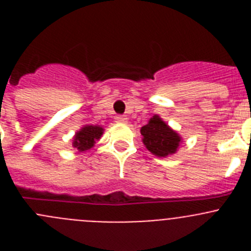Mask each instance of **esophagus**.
I'll list each match as a JSON object with an SVG mask.
<instances>
[{
	"label": "esophagus",
	"mask_w": 251,
	"mask_h": 251,
	"mask_svg": "<svg viewBox=\"0 0 251 251\" xmlns=\"http://www.w3.org/2000/svg\"><path fill=\"white\" fill-rule=\"evenodd\" d=\"M114 119L117 123H126L127 122V117L126 115H115Z\"/></svg>",
	"instance_id": "esophagus-1"
}]
</instances>
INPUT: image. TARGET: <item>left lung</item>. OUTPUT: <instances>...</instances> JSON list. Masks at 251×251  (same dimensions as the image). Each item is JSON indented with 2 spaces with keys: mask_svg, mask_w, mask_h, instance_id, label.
<instances>
[{
  "mask_svg": "<svg viewBox=\"0 0 251 251\" xmlns=\"http://www.w3.org/2000/svg\"><path fill=\"white\" fill-rule=\"evenodd\" d=\"M143 136V145L152 154L157 157H167L176 153L181 137L175 132L167 123L159 118V115H153L146 126L141 128Z\"/></svg>",
  "mask_w": 251,
  "mask_h": 251,
  "instance_id": "left-lung-1",
  "label": "left lung"
}]
</instances>
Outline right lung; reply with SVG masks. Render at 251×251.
<instances>
[{"mask_svg":"<svg viewBox=\"0 0 251 251\" xmlns=\"http://www.w3.org/2000/svg\"><path fill=\"white\" fill-rule=\"evenodd\" d=\"M104 129L99 126H84L80 130H77L73 141V147L79 152H85L94 147L95 142L100 139Z\"/></svg>","mask_w":251,"mask_h":251,"instance_id":"obj_1","label":"right lung"}]
</instances>
